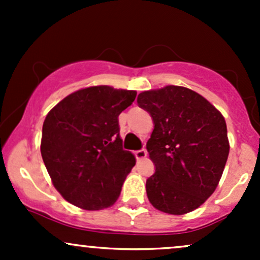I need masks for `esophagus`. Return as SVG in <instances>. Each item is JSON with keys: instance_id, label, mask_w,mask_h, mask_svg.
I'll use <instances>...</instances> for the list:
<instances>
[{"instance_id": "obj_1", "label": "esophagus", "mask_w": 260, "mask_h": 260, "mask_svg": "<svg viewBox=\"0 0 260 260\" xmlns=\"http://www.w3.org/2000/svg\"><path fill=\"white\" fill-rule=\"evenodd\" d=\"M147 150H144V149H140V150H137L134 151V155H136V159L137 160H142V159H145L147 157Z\"/></svg>"}]
</instances>
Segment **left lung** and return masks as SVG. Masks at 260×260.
<instances>
[{
  "instance_id": "left-lung-1",
  "label": "left lung",
  "mask_w": 260,
  "mask_h": 260,
  "mask_svg": "<svg viewBox=\"0 0 260 260\" xmlns=\"http://www.w3.org/2000/svg\"><path fill=\"white\" fill-rule=\"evenodd\" d=\"M137 103L154 121L147 143L155 165L147 180L149 202L171 215L196 210L216 189L228 161L225 118L205 98L184 86L143 91Z\"/></svg>"
}]
</instances>
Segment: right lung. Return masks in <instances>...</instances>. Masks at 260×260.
I'll list each match as a JSON object with an SVG mask.
<instances>
[{
    "mask_svg": "<svg viewBox=\"0 0 260 260\" xmlns=\"http://www.w3.org/2000/svg\"><path fill=\"white\" fill-rule=\"evenodd\" d=\"M136 96L134 90L89 86L47 113L41 156L53 186L71 204L100 210L120 197L136 157L122 148L118 116Z\"/></svg>",
    "mask_w": 260,
    "mask_h": 260,
    "instance_id": "1",
    "label": "right lung"
}]
</instances>
